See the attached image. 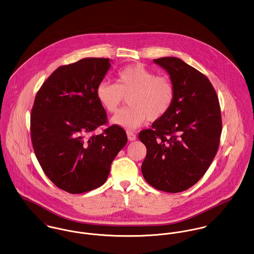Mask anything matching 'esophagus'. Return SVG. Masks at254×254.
I'll use <instances>...</instances> for the list:
<instances>
[{
  "label": "esophagus",
  "instance_id": "esophagus-1",
  "mask_svg": "<svg viewBox=\"0 0 254 254\" xmlns=\"http://www.w3.org/2000/svg\"><path fill=\"white\" fill-rule=\"evenodd\" d=\"M127 135L129 141H134L136 139V135L132 131H127Z\"/></svg>",
  "mask_w": 254,
  "mask_h": 254
}]
</instances>
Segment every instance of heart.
Listing matches in <instances>:
<instances>
[{
    "mask_svg": "<svg viewBox=\"0 0 254 254\" xmlns=\"http://www.w3.org/2000/svg\"><path fill=\"white\" fill-rule=\"evenodd\" d=\"M174 86L166 75H156L140 64L118 70L116 83L102 81L97 88V98L108 113H116L126 98L129 107L112 118L114 125L135 129L147 120L156 122L164 117L174 101Z\"/></svg>",
    "mask_w": 254,
    "mask_h": 254,
    "instance_id": "b5f03b06",
    "label": "heart"
}]
</instances>
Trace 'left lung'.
Returning <instances> with one entry per match:
<instances>
[{
  "label": "left lung",
  "instance_id": "8db88e82",
  "mask_svg": "<svg viewBox=\"0 0 254 254\" xmlns=\"http://www.w3.org/2000/svg\"><path fill=\"white\" fill-rule=\"evenodd\" d=\"M154 63L170 75L175 96L169 112L139 133L147 148L141 171L158 190L181 192L203 177L219 146L222 130L218 98L210 80L181 59Z\"/></svg>",
  "mask_w": 254,
  "mask_h": 254
}]
</instances>
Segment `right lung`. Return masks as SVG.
I'll return each instance as SVG.
<instances>
[{"label": "right lung", "instance_id": "add662e5", "mask_svg": "<svg viewBox=\"0 0 254 254\" xmlns=\"http://www.w3.org/2000/svg\"><path fill=\"white\" fill-rule=\"evenodd\" d=\"M110 62L85 58L60 66L40 87L31 112V139L42 170L59 189L72 194L102 186L127 142L117 125L92 134L107 123L97 88Z\"/></svg>", "mask_w": 254, "mask_h": 254}]
</instances>
